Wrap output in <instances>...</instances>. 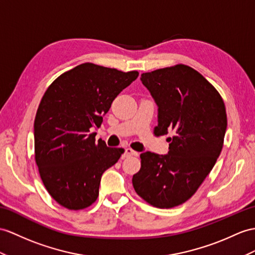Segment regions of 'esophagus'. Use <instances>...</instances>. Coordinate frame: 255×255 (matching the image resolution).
Masks as SVG:
<instances>
[{
	"instance_id": "34e87169",
	"label": "esophagus",
	"mask_w": 255,
	"mask_h": 255,
	"mask_svg": "<svg viewBox=\"0 0 255 255\" xmlns=\"http://www.w3.org/2000/svg\"><path fill=\"white\" fill-rule=\"evenodd\" d=\"M138 154V152H136V151H134L133 149H131V148H127L126 149V151H124V156L126 157H131V156H137Z\"/></svg>"
}]
</instances>
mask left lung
Segmentation results:
<instances>
[{"label": "left lung", "instance_id": "obj_1", "mask_svg": "<svg viewBox=\"0 0 255 255\" xmlns=\"http://www.w3.org/2000/svg\"><path fill=\"white\" fill-rule=\"evenodd\" d=\"M158 105L154 135L172 133L164 156L140 154L134 189L152 207L170 209L195 195L219 158L227 128L225 104L209 81L178 64L141 74Z\"/></svg>", "mask_w": 255, "mask_h": 255}]
</instances>
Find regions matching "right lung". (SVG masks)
I'll use <instances>...</instances> for the list:
<instances>
[{"label": "right lung", "mask_w": 255, "mask_h": 255, "mask_svg": "<svg viewBox=\"0 0 255 255\" xmlns=\"http://www.w3.org/2000/svg\"><path fill=\"white\" fill-rule=\"evenodd\" d=\"M138 77L92 63L54 80L34 119V158L48 194L61 207L82 210L98 197L103 173L118 162L122 148L95 141L114 99Z\"/></svg>", "instance_id": "1"}]
</instances>
